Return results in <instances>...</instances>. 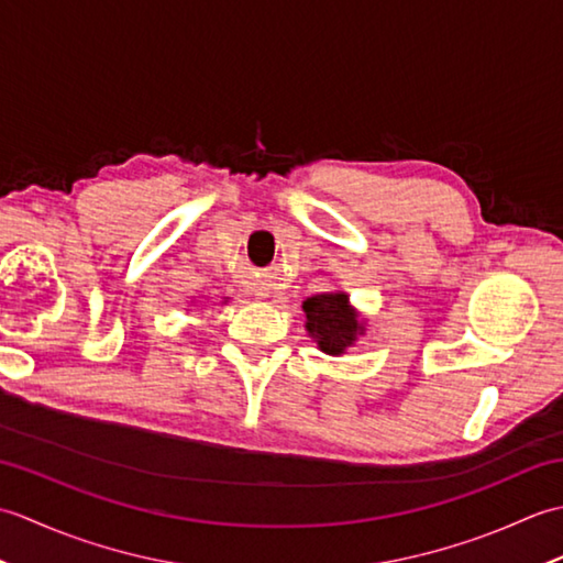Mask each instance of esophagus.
Instances as JSON below:
<instances>
[{"mask_svg":"<svg viewBox=\"0 0 563 563\" xmlns=\"http://www.w3.org/2000/svg\"><path fill=\"white\" fill-rule=\"evenodd\" d=\"M256 295H261V297H263V290H256Z\"/></svg>","mask_w":563,"mask_h":563,"instance_id":"obj_1","label":"esophagus"}]
</instances>
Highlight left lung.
Wrapping results in <instances>:
<instances>
[{
  "instance_id": "left-lung-1",
  "label": "left lung",
  "mask_w": 563,
  "mask_h": 563,
  "mask_svg": "<svg viewBox=\"0 0 563 563\" xmlns=\"http://www.w3.org/2000/svg\"><path fill=\"white\" fill-rule=\"evenodd\" d=\"M305 309V329L317 341V349L327 355H343L355 345V341L365 336V319L351 305L349 292L333 290L307 297Z\"/></svg>"
}]
</instances>
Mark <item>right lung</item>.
I'll use <instances>...</instances> for the list:
<instances>
[{"label": "right lung", "mask_w": 563, "mask_h": 563, "mask_svg": "<svg viewBox=\"0 0 563 563\" xmlns=\"http://www.w3.org/2000/svg\"><path fill=\"white\" fill-rule=\"evenodd\" d=\"M227 300H230V297H224V302H227Z\"/></svg>", "instance_id": "obj_1"}]
</instances>
